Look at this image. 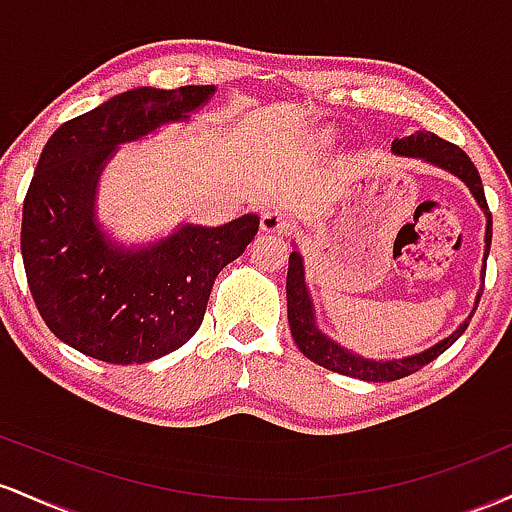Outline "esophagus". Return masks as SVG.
I'll return each instance as SVG.
<instances>
[{"label": "esophagus", "mask_w": 512, "mask_h": 512, "mask_svg": "<svg viewBox=\"0 0 512 512\" xmlns=\"http://www.w3.org/2000/svg\"><path fill=\"white\" fill-rule=\"evenodd\" d=\"M287 227V215L283 210H266L261 215V229L268 234H280Z\"/></svg>", "instance_id": "34e87169"}]
</instances>
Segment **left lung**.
Segmentation results:
<instances>
[{"label":"left lung","instance_id":"left-lung-1","mask_svg":"<svg viewBox=\"0 0 512 512\" xmlns=\"http://www.w3.org/2000/svg\"><path fill=\"white\" fill-rule=\"evenodd\" d=\"M392 152L401 154V157H416L423 159V162L440 166V169L450 171L457 179L467 183V188L472 191L476 203L481 205V210L486 212V249H484V261L488 256V249H491V212H488V203L484 195V186H481V176L472 164V159L467 157L462 147L452 145V142H445L442 137L433 135L428 130H418L409 137H401V140L392 142ZM486 275V266H484ZM287 321H290L292 338H295L297 348L307 355L312 363H317L326 370L338 372V375L355 377V380L363 382H394L401 380V377L413 375V372L421 370L423 365L433 363L440 353H445L452 343L467 331L469 321H472V314L476 312V304L481 300V290L476 295V304L464 324H459L457 331H452L445 341L435 343L433 348L423 350V353L411 355V358H399V360H367L363 355H355L353 350H346L338 346L336 341H331L326 333H321L314 324V304L309 300L307 285H304V266L302 256L297 251L290 254V266H287Z\"/></svg>","mask_w":512,"mask_h":512}]
</instances>
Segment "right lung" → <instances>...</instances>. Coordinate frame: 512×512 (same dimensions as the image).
Wrapping results in <instances>:
<instances>
[{
  "instance_id": "obj_1",
  "label": "right lung",
  "mask_w": 512,
  "mask_h": 512,
  "mask_svg": "<svg viewBox=\"0 0 512 512\" xmlns=\"http://www.w3.org/2000/svg\"><path fill=\"white\" fill-rule=\"evenodd\" d=\"M212 94V84L123 91L62 123L40 152L21 220L28 287L48 329L89 358L140 365L181 348L203 324L217 273L256 237L258 215H244L123 249L96 222V186L116 147L188 120Z\"/></svg>"
}]
</instances>
